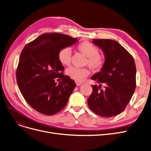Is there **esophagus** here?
Returning a JSON list of instances; mask_svg holds the SVG:
<instances>
[{
    "label": "esophagus",
    "mask_w": 151,
    "mask_h": 151,
    "mask_svg": "<svg viewBox=\"0 0 151 151\" xmlns=\"http://www.w3.org/2000/svg\"><path fill=\"white\" fill-rule=\"evenodd\" d=\"M76 86H80L82 83V82H80L76 81Z\"/></svg>",
    "instance_id": "34e87169"
}]
</instances>
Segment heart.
I'll list each match as a JSON object with an SVG mask.
<instances>
[{
  "mask_svg": "<svg viewBox=\"0 0 151 151\" xmlns=\"http://www.w3.org/2000/svg\"><path fill=\"white\" fill-rule=\"evenodd\" d=\"M77 50L84 56L87 57L86 64L94 70H99L104 66L105 59L104 56L99 53V49L93 44L88 41H83L77 46ZM72 51L68 47L59 51L58 59L64 65H69L71 62ZM90 71L87 68H77L72 67L66 70V74L70 78L77 82H82L90 74Z\"/></svg>",
  "mask_w": 151,
  "mask_h": 151,
  "instance_id": "b5f03b06",
  "label": "heart"
}]
</instances>
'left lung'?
Instances as JSON below:
<instances>
[{"label": "left lung", "mask_w": 151, "mask_h": 151, "mask_svg": "<svg viewBox=\"0 0 151 151\" xmlns=\"http://www.w3.org/2000/svg\"><path fill=\"white\" fill-rule=\"evenodd\" d=\"M92 43L103 51L105 63L100 72L91 79L100 83L92 86L88 105L98 115L110 118L124 111L136 88V69L134 60L124 47L110 39L93 40ZM106 86L101 89V83Z\"/></svg>", "instance_id": "1"}]
</instances>
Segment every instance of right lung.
Listing matches in <instances>:
<instances>
[{
  "label": "right lung",
  "mask_w": 151,
  "mask_h": 151,
  "mask_svg": "<svg viewBox=\"0 0 151 151\" xmlns=\"http://www.w3.org/2000/svg\"><path fill=\"white\" fill-rule=\"evenodd\" d=\"M78 41L67 35L46 33L23 49L17 70L18 86L27 103L39 113L52 115L67 104L76 85L69 76L61 73L64 68L58 53ZM57 78L62 79L59 84Z\"/></svg>",
  "instance_id": "add662e5"
}]
</instances>
